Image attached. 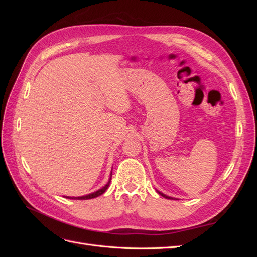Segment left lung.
<instances>
[{"label": "left lung", "instance_id": "1", "mask_svg": "<svg viewBox=\"0 0 257 257\" xmlns=\"http://www.w3.org/2000/svg\"><path fill=\"white\" fill-rule=\"evenodd\" d=\"M157 192L160 194V195H162L163 197H165V198H168V199H177V198H173V197H170V196H167V195H165V194H163L162 192H160V191H158V190H157Z\"/></svg>", "mask_w": 257, "mask_h": 257}]
</instances>
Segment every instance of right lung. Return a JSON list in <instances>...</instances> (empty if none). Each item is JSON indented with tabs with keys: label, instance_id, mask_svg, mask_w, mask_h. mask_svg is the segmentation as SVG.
Listing matches in <instances>:
<instances>
[{
	"label": "right lung",
	"instance_id": "add662e5",
	"mask_svg": "<svg viewBox=\"0 0 257 257\" xmlns=\"http://www.w3.org/2000/svg\"><path fill=\"white\" fill-rule=\"evenodd\" d=\"M111 175H112V172H111V174H110V178H109V180H108L107 184L104 185L102 189L97 190L96 192H93V193H91V194H88V195L79 196V197H71V196H65V197H66V198H69V199H91V198H95V197H97V196H99V195H102V194H104L105 191H106L108 188H109V184H110V181H111Z\"/></svg>",
	"mask_w": 257,
	"mask_h": 257
}]
</instances>
